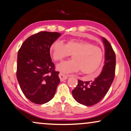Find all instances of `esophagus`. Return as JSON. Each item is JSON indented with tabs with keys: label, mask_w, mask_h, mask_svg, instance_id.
I'll use <instances>...</instances> for the list:
<instances>
[{
	"label": "esophagus",
	"mask_w": 131,
	"mask_h": 131,
	"mask_svg": "<svg viewBox=\"0 0 131 131\" xmlns=\"http://www.w3.org/2000/svg\"><path fill=\"white\" fill-rule=\"evenodd\" d=\"M59 78H60V81H64L65 80H67V79H68V76L67 75H65V74H63L62 73V72H60V74H59Z\"/></svg>",
	"instance_id": "obj_1"
}]
</instances>
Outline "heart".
Returning a JSON list of instances; mask_svg holds the SVG:
<instances>
[{
    "label": "heart",
    "instance_id": "b5f03b06",
    "mask_svg": "<svg viewBox=\"0 0 131 131\" xmlns=\"http://www.w3.org/2000/svg\"><path fill=\"white\" fill-rule=\"evenodd\" d=\"M49 52L56 61H62L72 54V60L57 66V69L63 73L81 72L85 74L93 73L99 68L103 58L102 49L92 43L78 39H70L63 44L57 40L51 44Z\"/></svg>",
    "mask_w": 131,
    "mask_h": 131
}]
</instances>
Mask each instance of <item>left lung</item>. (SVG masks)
<instances>
[{
	"instance_id": "obj_1",
	"label": "left lung",
	"mask_w": 131,
	"mask_h": 131,
	"mask_svg": "<svg viewBox=\"0 0 131 131\" xmlns=\"http://www.w3.org/2000/svg\"><path fill=\"white\" fill-rule=\"evenodd\" d=\"M102 41L105 49V62L100 75L93 81L83 82L79 80L77 87L72 91L74 99L79 103L87 106L95 105L103 99L115 76V52L106 39L102 37Z\"/></svg>"
}]
</instances>
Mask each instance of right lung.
<instances>
[{
  "instance_id": "right-lung-1",
  "label": "right lung",
  "mask_w": 131,
  "mask_h": 131,
  "mask_svg": "<svg viewBox=\"0 0 131 131\" xmlns=\"http://www.w3.org/2000/svg\"><path fill=\"white\" fill-rule=\"evenodd\" d=\"M60 36L56 32H38L28 38L18 52V82L25 97L34 103H46L55 95L59 72L54 69L49 48Z\"/></svg>"
}]
</instances>
